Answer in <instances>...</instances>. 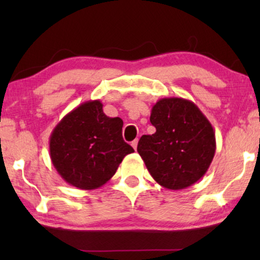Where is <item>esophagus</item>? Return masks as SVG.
<instances>
[{
  "label": "esophagus",
  "mask_w": 260,
  "mask_h": 260,
  "mask_svg": "<svg viewBox=\"0 0 260 260\" xmlns=\"http://www.w3.org/2000/svg\"><path fill=\"white\" fill-rule=\"evenodd\" d=\"M137 144H138V140H135V141L131 142V145H133V148L135 149V150H136V148H137Z\"/></svg>",
  "instance_id": "obj_1"
}]
</instances>
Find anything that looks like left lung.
<instances>
[{
	"mask_svg": "<svg viewBox=\"0 0 260 260\" xmlns=\"http://www.w3.org/2000/svg\"><path fill=\"white\" fill-rule=\"evenodd\" d=\"M152 135H143L137 151L156 182L179 190L198 182L214 157L216 143L212 124L193 102L162 98L152 106Z\"/></svg>",
	"mask_w": 260,
	"mask_h": 260,
	"instance_id": "obj_1",
	"label": "left lung"
}]
</instances>
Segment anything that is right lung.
<instances>
[{
  "label": "right lung",
  "mask_w": 260,
  "mask_h": 260,
  "mask_svg": "<svg viewBox=\"0 0 260 260\" xmlns=\"http://www.w3.org/2000/svg\"><path fill=\"white\" fill-rule=\"evenodd\" d=\"M122 127L119 117L103 112L101 101L85 102L67 113L49 137V155L59 175L83 190L105 184L134 152L123 140Z\"/></svg>",
  "instance_id": "1"
}]
</instances>
